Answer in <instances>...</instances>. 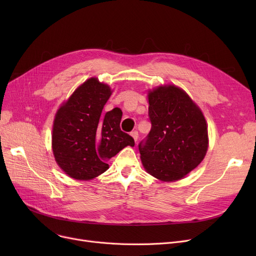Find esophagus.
<instances>
[{"label": "esophagus", "instance_id": "34e87169", "mask_svg": "<svg viewBox=\"0 0 256 256\" xmlns=\"http://www.w3.org/2000/svg\"><path fill=\"white\" fill-rule=\"evenodd\" d=\"M130 136L134 138V140H135V142H137V141H138L139 134H138V132H137V130H132V132H130Z\"/></svg>", "mask_w": 256, "mask_h": 256}]
</instances>
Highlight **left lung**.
Returning <instances> with one entry per match:
<instances>
[{
  "label": "left lung",
  "instance_id": "obj_1",
  "mask_svg": "<svg viewBox=\"0 0 256 256\" xmlns=\"http://www.w3.org/2000/svg\"><path fill=\"white\" fill-rule=\"evenodd\" d=\"M148 102L152 130L138 145L142 164L160 180H178L206 154L204 116L184 90L172 85L150 91Z\"/></svg>",
  "mask_w": 256,
  "mask_h": 256
}]
</instances>
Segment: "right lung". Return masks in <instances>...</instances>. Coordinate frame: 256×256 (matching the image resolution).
<instances>
[{"instance_id":"obj_1","label":"right lung","mask_w":256,"mask_h":256,"mask_svg":"<svg viewBox=\"0 0 256 256\" xmlns=\"http://www.w3.org/2000/svg\"><path fill=\"white\" fill-rule=\"evenodd\" d=\"M110 87L91 78L58 110L52 128V152L60 168L72 178L98 176L108 160L135 141L121 130V110L102 114Z\"/></svg>"}]
</instances>
